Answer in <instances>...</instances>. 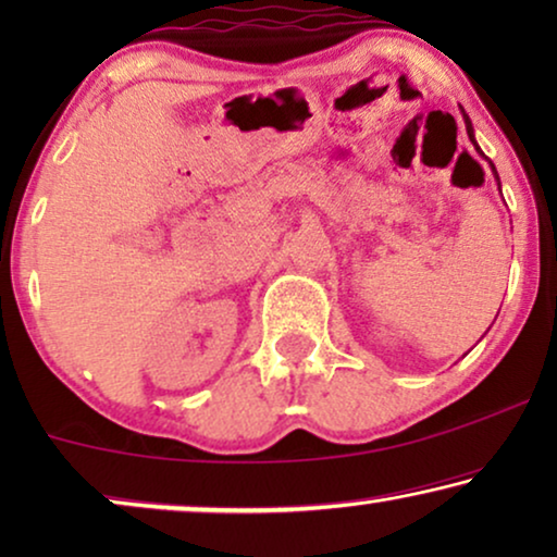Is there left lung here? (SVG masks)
I'll list each match as a JSON object with an SVG mask.
<instances>
[{
    "instance_id": "8db88e82",
    "label": "left lung",
    "mask_w": 557,
    "mask_h": 557,
    "mask_svg": "<svg viewBox=\"0 0 557 557\" xmlns=\"http://www.w3.org/2000/svg\"><path fill=\"white\" fill-rule=\"evenodd\" d=\"M463 113V111H461ZM463 124H467V134H469V139H471V144H474V147H476V141H474V128H471V121H469V116H467V113H463ZM476 151H479V154H482V149H479L476 147ZM490 166H492V172H494V177H497V170H494V164L490 162ZM497 182H499V177H497Z\"/></svg>"
}]
</instances>
